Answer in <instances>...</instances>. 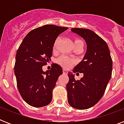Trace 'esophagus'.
<instances>
[{
    "mask_svg": "<svg viewBox=\"0 0 124 124\" xmlns=\"http://www.w3.org/2000/svg\"><path fill=\"white\" fill-rule=\"evenodd\" d=\"M62 71H63V73H64V74L68 73V71H67V70H66V69H63Z\"/></svg>",
    "mask_w": 124,
    "mask_h": 124,
    "instance_id": "34e87169",
    "label": "esophagus"
}]
</instances>
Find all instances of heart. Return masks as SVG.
<instances>
[{
	"instance_id": "b5f03b06",
	"label": "heart",
	"mask_w": 124,
	"mask_h": 124,
	"mask_svg": "<svg viewBox=\"0 0 124 124\" xmlns=\"http://www.w3.org/2000/svg\"><path fill=\"white\" fill-rule=\"evenodd\" d=\"M83 42L80 39H75L74 40V44H77V43H80ZM56 41L54 43V45H53V49H55L56 46ZM56 62L58 63V64H60V66H63L64 68H68L71 67V66L73 65V64L75 63V60L71 58H70L68 56H60L59 58H57L56 60Z\"/></svg>"
}]
</instances>
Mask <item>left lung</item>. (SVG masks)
<instances>
[{
	"mask_svg": "<svg viewBox=\"0 0 124 124\" xmlns=\"http://www.w3.org/2000/svg\"><path fill=\"white\" fill-rule=\"evenodd\" d=\"M71 31L84 39L87 50L73 70L84 73L83 77L76 80L73 74L68 73V103L75 109H86L94 106L104 94L111 77L112 59L107 43L94 32L82 28H72Z\"/></svg>",
	"mask_w": 124,
	"mask_h": 124,
	"instance_id": "left-lung-1",
	"label": "left lung"
}]
</instances>
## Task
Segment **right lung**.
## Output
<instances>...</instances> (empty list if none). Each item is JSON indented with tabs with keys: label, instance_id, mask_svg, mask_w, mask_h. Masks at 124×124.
Returning <instances> with one entry per match:
<instances>
[{
	"label": "right lung",
	"instance_id": "1",
	"mask_svg": "<svg viewBox=\"0 0 124 124\" xmlns=\"http://www.w3.org/2000/svg\"><path fill=\"white\" fill-rule=\"evenodd\" d=\"M68 29L51 24L34 29L18 47L14 68L17 87L23 100L31 106L41 108L51 102L53 89L62 68L53 64L51 70L44 71L42 66L51 60L56 38Z\"/></svg>",
	"mask_w": 124,
	"mask_h": 124
}]
</instances>
